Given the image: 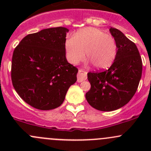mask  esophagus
I'll list each match as a JSON object with an SVG mask.
<instances>
[{
    "mask_svg": "<svg viewBox=\"0 0 151 151\" xmlns=\"http://www.w3.org/2000/svg\"><path fill=\"white\" fill-rule=\"evenodd\" d=\"M87 79V72L83 71V69H79L78 74H77V82L81 83Z\"/></svg>",
    "mask_w": 151,
    "mask_h": 151,
    "instance_id": "obj_1",
    "label": "esophagus"
}]
</instances>
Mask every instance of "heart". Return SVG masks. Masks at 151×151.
<instances>
[{"mask_svg":"<svg viewBox=\"0 0 151 151\" xmlns=\"http://www.w3.org/2000/svg\"><path fill=\"white\" fill-rule=\"evenodd\" d=\"M67 60L77 64L87 58L98 69L108 68L115 60L118 52L115 39L99 28H85L78 30L74 37L65 42Z\"/></svg>","mask_w":151,"mask_h":151,"instance_id":"heart-1","label":"heart"}]
</instances>
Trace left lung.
I'll use <instances>...</instances> for the list:
<instances>
[{
	"label": "left lung",
	"mask_w": 151,
	"mask_h": 151,
	"mask_svg": "<svg viewBox=\"0 0 151 151\" xmlns=\"http://www.w3.org/2000/svg\"><path fill=\"white\" fill-rule=\"evenodd\" d=\"M118 46L117 55L108 69L88 73L91 89L85 94L88 104L100 111L122 107L136 93L142 77V63L136 45L116 28H110Z\"/></svg>",
	"instance_id": "1"
}]
</instances>
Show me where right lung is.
I'll return each instance as SVG.
<instances>
[{
    "mask_svg": "<svg viewBox=\"0 0 151 151\" xmlns=\"http://www.w3.org/2000/svg\"><path fill=\"white\" fill-rule=\"evenodd\" d=\"M67 32L63 27L44 29L27 35L14 50L12 84L19 96L36 109L58 107L77 81L78 69L66 58Z\"/></svg>",
    "mask_w": 151,
    "mask_h": 151,
    "instance_id": "1",
    "label": "right lung"
}]
</instances>
